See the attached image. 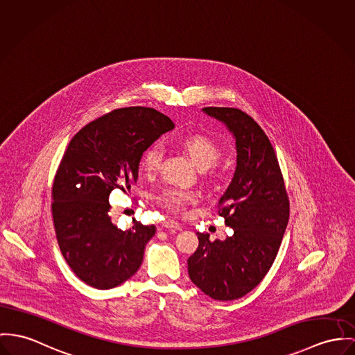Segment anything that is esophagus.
<instances>
[{"label":"esophagus","mask_w":355,"mask_h":355,"mask_svg":"<svg viewBox=\"0 0 355 355\" xmlns=\"http://www.w3.org/2000/svg\"><path fill=\"white\" fill-rule=\"evenodd\" d=\"M162 225H164L166 230H171V231H181L182 230V225L175 223V221H173V220H166V221L162 223Z\"/></svg>","instance_id":"34e87169"}]
</instances>
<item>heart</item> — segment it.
Masks as SVG:
<instances>
[{"mask_svg": "<svg viewBox=\"0 0 355 355\" xmlns=\"http://www.w3.org/2000/svg\"><path fill=\"white\" fill-rule=\"evenodd\" d=\"M182 146L189 154L191 161L200 168H208L216 164L221 155L218 144L209 137L191 135L182 140ZM162 146L153 143L140 157V170L144 174H154L162 162ZM155 201L171 212H182L189 204L198 198L197 191L180 187H166L155 193Z\"/></svg>", "mask_w": 355, "mask_h": 355, "instance_id": "1", "label": "heart"}]
</instances>
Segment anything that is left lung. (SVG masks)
Here are the masks:
<instances>
[{
  "label": "left lung",
  "mask_w": 355,
  "mask_h": 355,
  "mask_svg": "<svg viewBox=\"0 0 355 355\" xmlns=\"http://www.w3.org/2000/svg\"><path fill=\"white\" fill-rule=\"evenodd\" d=\"M202 110L223 121L236 141V170L218 205L234 234L211 242L208 234L197 232L198 247L188 259V272L207 296L236 300L272 268L288 225L289 198L273 146L257 121L236 108Z\"/></svg>",
  "instance_id": "1"
}]
</instances>
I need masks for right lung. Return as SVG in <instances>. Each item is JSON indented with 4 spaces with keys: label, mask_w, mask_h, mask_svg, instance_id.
<instances>
[{
    "label": "right lung",
    "mask_w": 355,
    "mask_h": 355,
    "mask_svg": "<svg viewBox=\"0 0 355 355\" xmlns=\"http://www.w3.org/2000/svg\"><path fill=\"white\" fill-rule=\"evenodd\" d=\"M174 123L153 108L114 110L70 140L55 174L53 218L62 255L96 289H112L137 273L155 225L121 231L110 220V194L137 181L144 150Z\"/></svg>",
    "instance_id": "add662e5"
}]
</instances>
